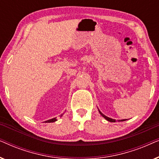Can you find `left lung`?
I'll return each mask as SVG.
<instances>
[{"instance_id": "8db88e82", "label": "left lung", "mask_w": 159, "mask_h": 159, "mask_svg": "<svg viewBox=\"0 0 159 159\" xmlns=\"http://www.w3.org/2000/svg\"><path fill=\"white\" fill-rule=\"evenodd\" d=\"M99 112H100V114H101V116H103L104 118H105L107 121H111V122H116V119H111V118H109V117H107L106 116H105V115H104V114H102V113H101V111H99ZM125 120H127V119H121V120H119V121H125Z\"/></svg>"}]
</instances>
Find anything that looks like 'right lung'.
Listing matches in <instances>:
<instances>
[{
    "instance_id": "add662e5",
    "label": "right lung",
    "mask_w": 159,
    "mask_h": 159,
    "mask_svg": "<svg viewBox=\"0 0 159 159\" xmlns=\"http://www.w3.org/2000/svg\"><path fill=\"white\" fill-rule=\"evenodd\" d=\"M62 115H63V114L61 115V116H62ZM56 121V118H53V119H49V120L46 121H45V122H54V121Z\"/></svg>"
}]
</instances>
